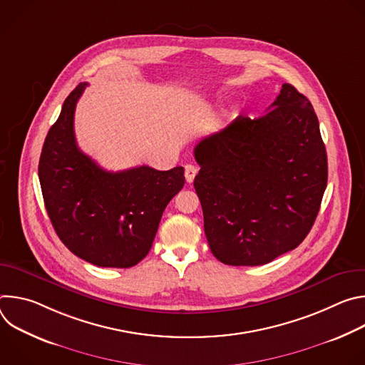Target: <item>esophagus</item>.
<instances>
[{
	"label": "esophagus",
	"instance_id": "34e87169",
	"mask_svg": "<svg viewBox=\"0 0 365 365\" xmlns=\"http://www.w3.org/2000/svg\"><path fill=\"white\" fill-rule=\"evenodd\" d=\"M196 173H197V168L196 166H193V165H186L185 166V178H186L187 183L193 182Z\"/></svg>",
	"mask_w": 365,
	"mask_h": 365
}]
</instances>
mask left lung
Instances as JSON below:
<instances>
[{
    "label": "left lung",
    "mask_w": 365,
    "mask_h": 365,
    "mask_svg": "<svg viewBox=\"0 0 365 365\" xmlns=\"http://www.w3.org/2000/svg\"><path fill=\"white\" fill-rule=\"evenodd\" d=\"M267 111L238 117L193 151L206 240L228 266L267 264L296 248L327 189V150L309 99L283 83Z\"/></svg>",
    "instance_id": "8db88e82"
}]
</instances>
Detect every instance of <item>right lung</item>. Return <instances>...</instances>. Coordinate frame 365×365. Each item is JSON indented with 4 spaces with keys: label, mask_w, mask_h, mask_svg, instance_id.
Instances as JSON below:
<instances>
[{
    "label": "right lung",
    "mask_w": 365,
    "mask_h": 365,
    "mask_svg": "<svg viewBox=\"0 0 365 365\" xmlns=\"http://www.w3.org/2000/svg\"><path fill=\"white\" fill-rule=\"evenodd\" d=\"M86 83L65 99L38 162L46 211L61 241L98 267L128 269L148 254L165 207L185 185L183 168H99L76 144L73 118Z\"/></svg>",
    "instance_id": "obj_1"
}]
</instances>
